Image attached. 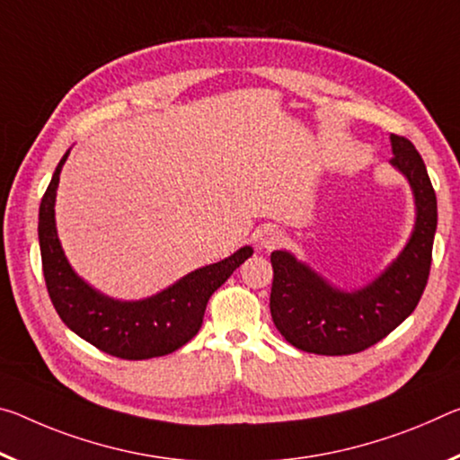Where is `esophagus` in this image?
<instances>
[{"label": "esophagus", "instance_id": "1", "mask_svg": "<svg viewBox=\"0 0 460 460\" xmlns=\"http://www.w3.org/2000/svg\"><path fill=\"white\" fill-rule=\"evenodd\" d=\"M284 242L282 229L274 227V225H268V227L258 231V245L264 247V250H274Z\"/></svg>", "mask_w": 460, "mask_h": 460}]
</instances>
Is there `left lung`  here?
Segmentation results:
<instances>
[{
  "label": "left lung",
  "instance_id": "obj_1",
  "mask_svg": "<svg viewBox=\"0 0 460 460\" xmlns=\"http://www.w3.org/2000/svg\"><path fill=\"white\" fill-rule=\"evenodd\" d=\"M391 165L410 181L415 223L403 250L373 282L344 290L287 250H276L270 256L274 270L270 293L272 322L284 340L303 352H362L403 323L424 293L438 223L436 194L413 143L391 135Z\"/></svg>",
  "mask_w": 460,
  "mask_h": 460
}]
</instances>
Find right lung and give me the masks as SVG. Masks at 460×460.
Returning <instances> with one entry per match:
<instances>
[{
    "label": "right lung",
    "instance_id": "right-lung-1",
    "mask_svg": "<svg viewBox=\"0 0 460 460\" xmlns=\"http://www.w3.org/2000/svg\"><path fill=\"white\" fill-rule=\"evenodd\" d=\"M67 155L69 151L57 165L39 210L42 272L57 313L79 338L116 358L145 360L176 352L199 333L210 295L253 250L243 245L229 258L194 270L141 301H119L100 293L71 268L57 235L55 200Z\"/></svg>",
    "mask_w": 460,
    "mask_h": 460
}]
</instances>
